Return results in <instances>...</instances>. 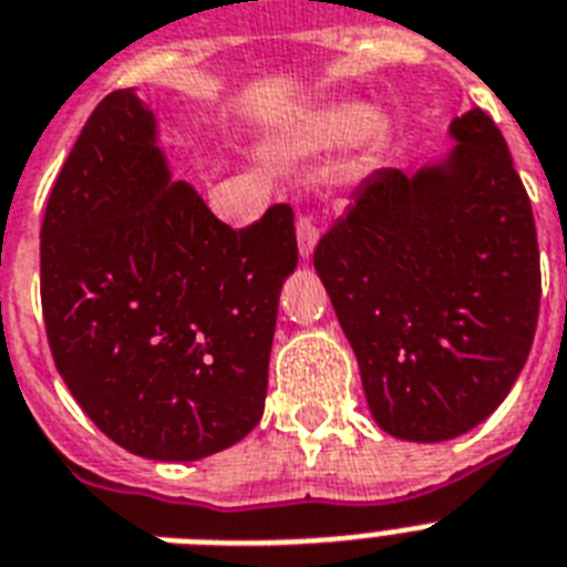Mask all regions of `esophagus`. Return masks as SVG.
I'll return each instance as SVG.
<instances>
[{
    "label": "esophagus",
    "instance_id": "esophagus-1",
    "mask_svg": "<svg viewBox=\"0 0 567 567\" xmlns=\"http://www.w3.org/2000/svg\"><path fill=\"white\" fill-rule=\"evenodd\" d=\"M317 241H320V227H317V221H313V218L302 216L297 221L299 256H302V259H308V256L313 254V247H317Z\"/></svg>",
    "mask_w": 567,
    "mask_h": 567
}]
</instances>
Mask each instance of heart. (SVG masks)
I'll list each match as a JSON object with an SVG mask.
<instances>
[{"label":"heart","instance_id":"1","mask_svg":"<svg viewBox=\"0 0 567 567\" xmlns=\"http://www.w3.org/2000/svg\"><path fill=\"white\" fill-rule=\"evenodd\" d=\"M378 130V114L365 103H340L317 114L306 130L308 146H340Z\"/></svg>","mask_w":567,"mask_h":567}]
</instances>
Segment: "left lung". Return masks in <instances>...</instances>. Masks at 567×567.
<instances>
[{"mask_svg":"<svg viewBox=\"0 0 567 567\" xmlns=\"http://www.w3.org/2000/svg\"><path fill=\"white\" fill-rule=\"evenodd\" d=\"M421 169H378L313 250L380 430L450 441L489 417L536 334L530 198L489 114L450 123Z\"/></svg>","mask_w":567,"mask_h":567,"instance_id":"obj_1","label":"left lung"}]
</instances>
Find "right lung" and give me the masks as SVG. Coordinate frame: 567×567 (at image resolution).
Returning a JSON list of instances; mask_svg holds the SVG:
<instances>
[{
  "mask_svg": "<svg viewBox=\"0 0 567 567\" xmlns=\"http://www.w3.org/2000/svg\"><path fill=\"white\" fill-rule=\"evenodd\" d=\"M293 210L245 230L175 181L158 117L121 89L100 100L56 175L40 233L45 331L74 401L123 450L198 461L265 409Z\"/></svg>",
  "mask_w": 567,
  "mask_h": 567,
  "instance_id": "right-lung-1",
  "label": "right lung"
}]
</instances>
